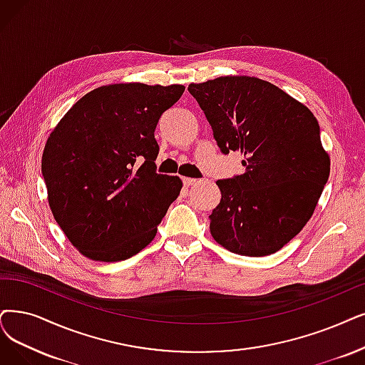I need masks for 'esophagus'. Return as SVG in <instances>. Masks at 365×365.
Segmentation results:
<instances>
[{"label": "esophagus", "instance_id": "34e87169", "mask_svg": "<svg viewBox=\"0 0 365 365\" xmlns=\"http://www.w3.org/2000/svg\"><path fill=\"white\" fill-rule=\"evenodd\" d=\"M182 182H184V185H185V187H190V185L196 184V182H197V180H195V178H182Z\"/></svg>", "mask_w": 365, "mask_h": 365}]
</instances>
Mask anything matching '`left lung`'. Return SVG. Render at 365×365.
Returning <instances> with one entry per match:
<instances>
[{"mask_svg": "<svg viewBox=\"0 0 365 365\" xmlns=\"http://www.w3.org/2000/svg\"><path fill=\"white\" fill-rule=\"evenodd\" d=\"M223 154L240 151L244 172L218 180L212 238L241 256L279 252L307 225L329 177V157L309 108L250 76L188 85Z\"/></svg>", "mask_w": 365, "mask_h": 365, "instance_id": "8db88e82", "label": "left lung"}]
</instances>
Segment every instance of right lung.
<instances>
[{
	"label": "right lung",
	"mask_w": 365,
	"mask_h": 365,
	"mask_svg": "<svg viewBox=\"0 0 365 365\" xmlns=\"http://www.w3.org/2000/svg\"><path fill=\"white\" fill-rule=\"evenodd\" d=\"M182 85L113 83L78 100L51 133L41 173L56 223L86 257L118 262L155 237L182 181L157 173L160 116Z\"/></svg>",
	"instance_id": "add662e5"
}]
</instances>
